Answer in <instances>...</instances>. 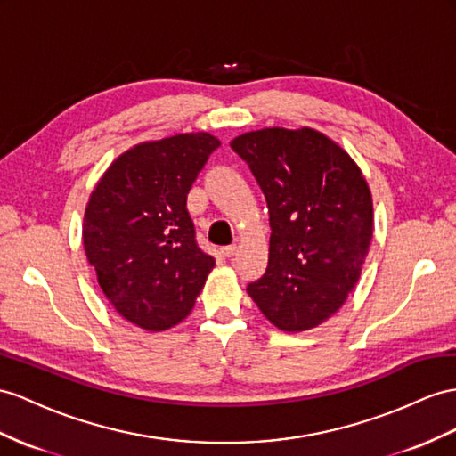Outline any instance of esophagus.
<instances>
[{"label":"esophagus","instance_id":"esophagus-1","mask_svg":"<svg viewBox=\"0 0 456 456\" xmlns=\"http://www.w3.org/2000/svg\"><path fill=\"white\" fill-rule=\"evenodd\" d=\"M235 252H237V247H235V244H229V247H224V248H221V254H224L225 258H231V256H235Z\"/></svg>","mask_w":456,"mask_h":456}]
</instances>
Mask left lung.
I'll use <instances>...</instances> for the list:
<instances>
[{
  "mask_svg": "<svg viewBox=\"0 0 456 456\" xmlns=\"http://www.w3.org/2000/svg\"><path fill=\"white\" fill-rule=\"evenodd\" d=\"M231 148L248 163L270 209V260L247 287L283 331L323 323L353 293L373 235L364 175L346 151L314 128H262Z\"/></svg>",
  "mask_w": 456,
  "mask_h": 456,
  "instance_id": "left-lung-1",
  "label": "left lung"
}]
</instances>
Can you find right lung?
Returning <instances> with one entry per match:
<instances>
[{"label": "right lung", "instance_id": "1", "mask_svg": "<svg viewBox=\"0 0 456 456\" xmlns=\"http://www.w3.org/2000/svg\"><path fill=\"white\" fill-rule=\"evenodd\" d=\"M217 148L208 133L138 144L92 191L83 225L86 258L110 305L146 331L189 316L216 265L198 247L186 194Z\"/></svg>", "mask_w": 456, "mask_h": 456}]
</instances>
